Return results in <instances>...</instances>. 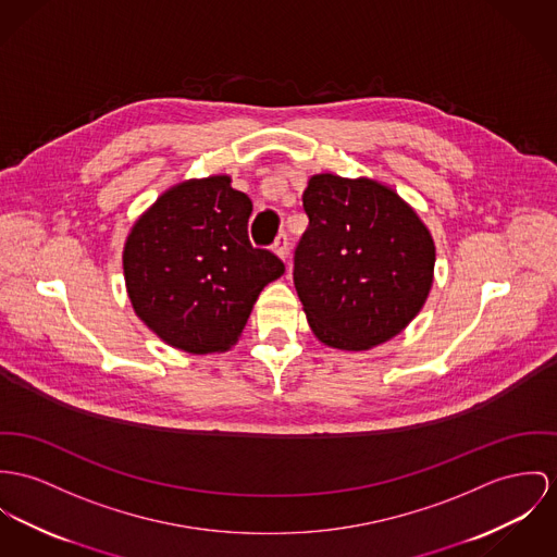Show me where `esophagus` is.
I'll return each mask as SVG.
<instances>
[{
    "label": "esophagus",
    "mask_w": 557,
    "mask_h": 557,
    "mask_svg": "<svg viewBox=\"0 0 557 557\" xmlns=\"http://www.w3.org/2000/svg\"><path fill=\"white\" fill-rule=\"evenodd\" d=\"M273 252L282 258L284 262L288 260V237H286V233L277 235V239H275V244H273Z\"/></svg>",
    "instance_id": "obj_1"
}]
</instances>
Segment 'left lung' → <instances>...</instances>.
Listing matches in <instances>:
<instances>
[{
    "label": "left lung",
    "instance_id": "8db88e82",
    "mask_svg": "<svg viewBox=\"0 0 557 557\" xmlns=\"http://www.w3.org/2000/svg\"><path fill=\"white\" fill-rule=\"evenodd\" d=\"M302 210L293 277L313 335L364 351L405 331L429 299L436 258L416 210L377 180L335 173L309 177Z\"/></svg>",
    "mask_w": 557,
    "mask_h": 557
}]
</instances>
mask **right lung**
I'll return each mask as SVG.
<instances>
[{"instance_id":"add662e5","label":"right lung","mask_w":557,"mask_h":557,"mask_svg":"<svg viewBox=\"0 0 557 557\" xmlns=\"http://www.w3.org/2000/svg\"><path fill=\"white\" fill-rule=\"evenodd\" d=\"M252 201L231 175L168 188L127 235L123 271L137 318L188 354H220L244 333L260 290L284 262L252 248Z\"/></svg>"}]
</instances>
